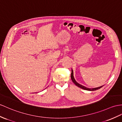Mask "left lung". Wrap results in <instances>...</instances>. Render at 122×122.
I'll use <instances>...</instances> for the list:
<instances>
[{"instance_id": "1", "label": "left lung", "mask_w": 122, "mask_h": 122, "mask_svg": "<svg viewBox=\"0 0 122 122\" xmlns=\"http://www.w3.org/2000/svg\"><path fill=\"white\" fill-rule=\"evenodd\" d=\"M71 80H72V82L75 83V85H76L77 86H78L80 88H81L82 89H83V90H87V91H96V90H99V89H100V88H102V86H100V87H96V88H87L85 86H83L81 84H80L79 83H78V82H77L75 78H74V76H73V70L72 69L71 70Z\"/></svg>"}]
</instances>
